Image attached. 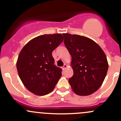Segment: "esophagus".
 I'll list each match as a JSON object with an SVG mask.
<instances>
[{
	"mask_svg": "<svg viewBox=\"0 0 121 121\" xmlns=\"http://www.w3.org/2000/svg\"><path fill=\"white\" fill-rule=\"evenodd\" d=\"M67 67V65L66 64H64V65H63V67H62V68H63V70H64V69H65Z\"/></svg>",
	"mask_w": 121,
	"mask_h": 121,
	"instance_id": "esophagus-1",
	"label": "esophagus"
}]
</instances>
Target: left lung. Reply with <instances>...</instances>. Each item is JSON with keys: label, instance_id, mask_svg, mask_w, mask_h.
Here are the masks:
<instances>
[{"label": "left lung", "instance_id": "left-lung-1", "mask_svg": "<svg viewBox=\"0 0 121 121\" xmlns=\"http://www.w3.org/2000/svg\"><path fill=\"white\" fill-rule=\"evenodd\" d=\"M64 43L72 57L73 77L68 80L73 91L88 95L101 86L108 69L107 57L98 44L89 38L63 34Z\"/></svg>", "mask_w": 121, "mask_h": 121}]
</instances>
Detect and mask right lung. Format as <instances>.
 <instances>
[{"label":"right lung","instance_id":"1","mask_svg":"<svg viewBox=\"0 0 121 121\" xmlns=\"http://www.w3.org/2000/svg\"><path fill=\"white\" fill-rule=\"evenodd\" d=\"M61 34L39 36L20 52L16 67L23 84L37 95L50 93L61 76L62 69L54 65L52 52L62 42Z\"/></svg>","mask_w":121,"mask_h":121}]
</instances>
